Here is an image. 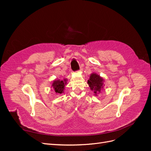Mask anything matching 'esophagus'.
<instances>
[{"instance_id": "34e87169", "label": "esophagus", "mask_w": 151, "mask_h": 151, "mask_svg": "<svg viewBox=\"0 0 151 151\" xmlns=\"http://www.w3.org/2000/svg\"><path fill=\"white\" fill-rule=\"evenodd\" d=\"M82 70H83V68H81V69L79 70V72H81Z\"/></svg>"}]
</instances>
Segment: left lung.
Segmentation results:
<instances>
[{"instance_id": "left-lung-1", "label": "left lung", "mask_w": 151, "mask_h": 151, "mask_svg": "<svg viewBox=\"0 0 151 151\" xmlns=\"http://www.w3.org/2000/svg\"><path fill=\"white\" fill-rule=\"evenodd\" d=\"M104 80L102 77L93 72L89 76V79L88 81V84L90 89L93 91L94 96H98L104 89Z\"/></svg>"}]
</instances>
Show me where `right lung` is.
Masks as SVG:
<instances>
[{"label":"right lung","instance_id":"right-lung-1","mask_svg":"<svg viewBox=\"0 0 151 151\" xmlns=\"http://www.w3.org/2000/svg\"><path fill=\"white\" fill-rule=\"evenodd\" d=\"M67 79H64L63 81L60 79H55L53 81L51 85L52 88L57 95L63 93L65 89V86L67 84Z\"/></svg>","mask_w":151,"mask_h":151}]
</instances>
